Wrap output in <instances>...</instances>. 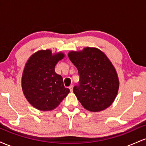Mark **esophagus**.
Instances as JSON below:
<instances>
[{"label": "esophagus", "mask_w": 146, "mask_h": 146, "mask_svg": "<svg viewBox=\"0 0 146 146\" xmlns=\"http://www.w3.org/2000/svg\"><path fill=\"white\" fill-rule=\"evenodd\" d=\"M68 88H69V89H70V90H71V92L73 91V85H71V86L68 87Z\"/></svg>", "instance_id": "esophagus-1"}]
</instances>
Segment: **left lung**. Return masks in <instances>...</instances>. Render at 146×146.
Segmentation results:
<instances>
[{
	"label": "left lung",
	"instance_id": "8db88e82",
	"mask_svg": "<svg viewBox=\"0 0 146 146\" xmlns=\"http://www.w3.org/2000/svg\"><path fill=\"white\" fill-rule=\"evenodd\" d=\"M68 58L76 66L80 76L73 92L86 110L101 111L112 104L119 89L115 68L104 53L95 48L71 51Z\"/></svg>",
	"mask_w": 146,
	"mask_h": 146
}]
</instances>
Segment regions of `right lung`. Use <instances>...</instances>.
<instances>
[{
	"instance_id": "right-lung-1",
	"label": "right lung",
	"mask_w": 146,
	"mask_h": 146,
	"mask_svg": "<svg viewBox=\"0 0 146 146\" xmlns=\"http://www.w3.org/2000/svg\"><path fill=\"white\" fill-rule=\"evenodd\" d=\"M50 50L34 53L27 62L22 78L25 98L33 107L45 111L56 108L70 90L64 86L63 78L55 72L57 62L64 58Z\"/></svg>"
}]
</instances>
